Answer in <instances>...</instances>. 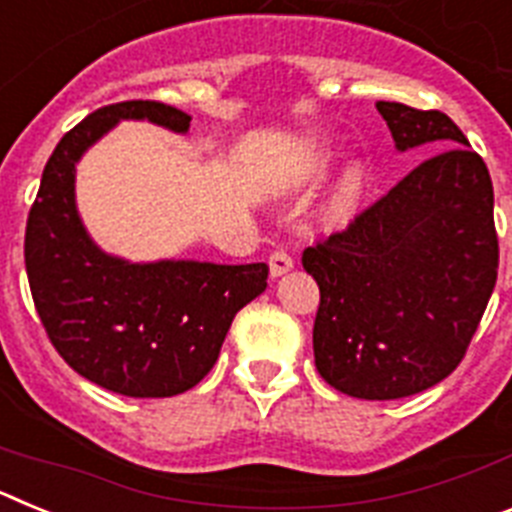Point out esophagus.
I'll return each mask as SVG.
<instances>
[{
    "instance_id": "34e87169",
    "label": "esophagus",
    "mask_w": 512,
    "mask_h": 512,
    "mask_svg": "<svg viewBox=\"0 0 512 512\" xmlns=\"http://www.w3.org/2000/svg\"><path fill=\"white\" fill-rule=\"evenodd\" d=\"M295 266V261H292V256H289L287 251H274L269 256V271L271 277H282V274H287L289 269Z\"/></svg>"
}]
</instances>
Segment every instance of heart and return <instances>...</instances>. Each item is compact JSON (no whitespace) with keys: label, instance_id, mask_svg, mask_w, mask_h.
<instances>
[{"label":"heart","instance_id":"1","mask_svg":"<svg viewBox=\"0 0 512 512\" xmlns=\"http://www.w3.org/2000/svg\"><path fill=\"white\" fill-rule=\"evenodd\" d=\"M359 192H361V174L359 171H351V174L343 179L341 192H338L336 202H333V217H338V220L346 217L348 212H351V207H354Z\"/></svg>","mask_w":512,"mask_h":512}]
</instances>
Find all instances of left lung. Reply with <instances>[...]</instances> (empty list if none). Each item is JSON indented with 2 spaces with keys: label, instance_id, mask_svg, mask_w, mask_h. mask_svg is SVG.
Returning <instances> with one entry per match:
<instances>
[{
  "label": "left lung",
  "instance_id": "8db88e82",
  "mask_svg": "<svg viewBox=\"0 0 512 512\" xmlns=\"http://www.w3.org/2000/svg\"><path fill=\"white\" fill-rule=\"evenodd\" d=\"M397 151L443 148L390 192L302 251L320 287V377L359 400H397L449 377L497 282L495 194L449 115L377 102Z\"/></svg>",
  "mask_w": 512,
  "mask_h": 512
}]
</instances>
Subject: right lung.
<instances>
[{
  "instance_id": "add662e5",
  "label": "right lung",
  "mask_w": 512,
  "mask_h": 512,
  "mask_svg": "<svg viewBox=\"0 0 512 512\" xmlns=\"http://www.w3.org/2000/svg\"><path fill=\"white\" fill-rule=\"evenodd\" d=\"M120 120L187 133L192 117L151 99L107 104L63 135L25 230L35 310L61 359L125 397H174L215 366L235 312L266 289V264H130L89 238L76 210V161Z\"/></svg>"
}]
</instances>
